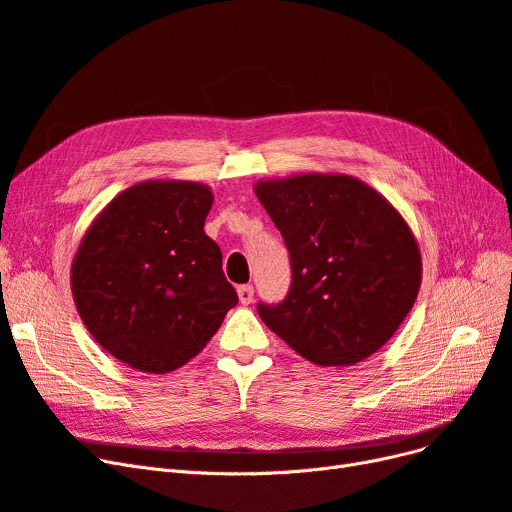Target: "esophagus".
I'll use <instances>...</instances> for the list:
<instances>
[{"mask_svg":"<svg viewBox=\"0 0 512 512\" xmlns=\"http://www.w3.org/2000/svg\"><path fill=\"white\" fill-rule=\"evenodd\" d=\"M237 294H239V301L241 305H250L252 298H254V288L248 284V286H239L237 288Z\"/></svg>","mask_w":512,"mask_h":512,"instance_id":"34e87169","label":"esophagus"}]
</instances>
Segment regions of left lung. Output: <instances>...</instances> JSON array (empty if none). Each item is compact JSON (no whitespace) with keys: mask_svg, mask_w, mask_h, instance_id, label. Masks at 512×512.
<instances>
[{"mask_svg":"<svg viewBox=\"0 0 512 512\" xmlns=\"http://www.w3.org/2000/svg\"><path fill=\"white\" fill-rule=\"evenodd\" d=\"M254 192L286 241L292 286L258 315L298 356L354 366L404 322L421 286V252L400 211L345 173L260 180Z\"/></svg>","mask_w":512,"mask_h":512,"instance_id":"left-lung-1","label":"left lung"}]
</instances>
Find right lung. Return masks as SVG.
<instances>
[{
  "mask_svg": "<svg viewBox=\"0 0 512 512\" xmlns=\"http://www.w3.org/2000/svg\"><path fill=\"white\" fill-rule=\"evenodd\" d=\"M207 184L146 180L86 228L69 271L76 309L116 360L150 375L184 366L237 305L222 252L203 231Z\"/></svg>",
  "mask_w": 512,
  "mask_h": 512,
  "instance_id": "add662e5",
  "label": "right lung"
}]
</instances>
